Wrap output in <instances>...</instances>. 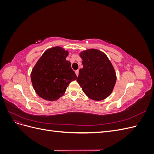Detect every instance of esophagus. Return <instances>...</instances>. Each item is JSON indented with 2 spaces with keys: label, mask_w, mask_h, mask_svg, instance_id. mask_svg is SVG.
Wrapping results in <instances>:
<instances>
[{
  "label": "esophagus",
  "mask_w": 154,
  "mask_h": 154,
  "mask_svg": "<svg viewBox=\"0 0 154 154\" xmlns=\"http://www.w3.org/2000/svg\"><path fill=\"white\" fill-rule=\"evenodd\" d=\"M75 73L76 74V76H78V74H79V71H78V70H76V71H75Z\"/></svg>",
  "instance_id": "obj_1"
}]
</instances>
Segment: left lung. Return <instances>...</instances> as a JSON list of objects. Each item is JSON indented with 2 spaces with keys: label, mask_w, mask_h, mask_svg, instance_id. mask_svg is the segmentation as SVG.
Instances as JSON below:
<instances>
[{
  "label": "left lung",
  "mask_w": 154,
  "mask_h": 154,
  "mask_svg": "<svg viewBox=\"0 0 154 154\" xmlns=\"http://www.w3.org/2000/svg\"><path fill=\"white\" fill-rule=\"evenodd\" d=\"M83 68L79 71L77 82L90 98L100 101L108 97L116 82L114 69L106 56L97 49L80 54Z\"/></svg>",
  "instance_id": "1"
}]
</instances>
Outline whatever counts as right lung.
I'll return each instance as SVG.
<instances>
[{"instance_id": "1", "label": "right lung", "mask_w": 154, "mask_h": 154, "mask_svg": "<svg viewBox=\"0 0 154 154\" xmlns=\"http://www.w3.org/2000/svg\"><path fill=\"white\" fill-rule=\"evenodd\" d=\"M68 52L60 47L47 50L36 63L31 74L36 94L48 101L57 100L77 76L71 63L66 60Z\"/></svg>"}]
</instances>
